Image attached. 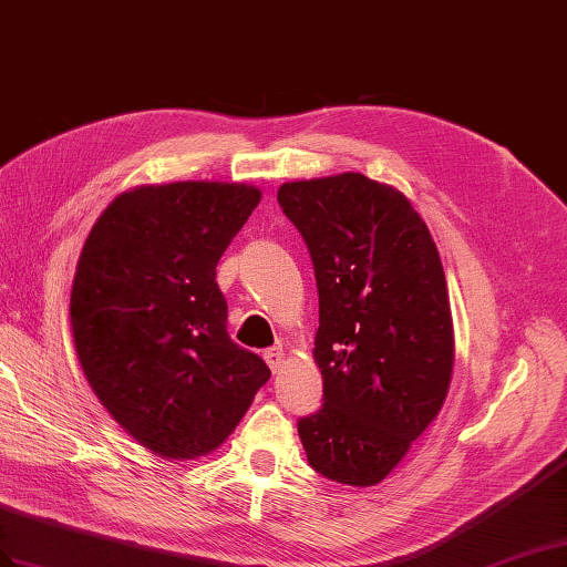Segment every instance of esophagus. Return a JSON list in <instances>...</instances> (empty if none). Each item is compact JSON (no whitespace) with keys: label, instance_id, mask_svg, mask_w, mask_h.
I'll list each match as a JSON object with an SVG mask.
<instances>
[{"label":"esophagus","instance_id":"34e87169","mask_svg":"<svg viewBox=\"0 0 567 567\" xmlns=\"http://www.w3.org/2000/svg\"><path fill=\"white\" fill-rule=\"evenodd\" d=\"M264 357H266V361H268V367H270L272 373H278V371L282 369V364H285V350H282V344L270 347V350H266Z\"/></svg>","mask_w":567,"mask_h":567}]
</instances>
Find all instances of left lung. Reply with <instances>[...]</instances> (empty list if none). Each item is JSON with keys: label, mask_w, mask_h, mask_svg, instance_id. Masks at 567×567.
I'll use <instances>...</instances> for the list:
<instances>
[{"label": "left lung", "mask_w": 567, "mask_h": 567, "mask_svg": "<svg viewBox=\"0 0 567 567\" xmlns=\"http://www.w3.org/2000/svg\"><path fill=\"white\" fill-rule=\"evenodd\" d=\"M316 270L323 408L299 419L311 467L375 486L439 416L455 332L439 249L400 188L359 172L278 188Z\"/></svg>", "instance_id": "1"}]
</instances>
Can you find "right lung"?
Segmentation results:
<instances>
[{
	"mask_svg": "<svg viewBox=\"0 0 567 567\" xmlns=\"http://www.w3.org/2000/svg\"><path fill=\"white\" fill-rule=\"evenodd\" d=\"M254 184H145L97 217L71 287L85 381L136 443L194 460L237 429L266 361L227 336L217 260L260 203Z\"/></svg>",
	"mask_w": 567,
	"mask_h": 567,
	"instance_id": "1",
	"label": "right lung"
}]
</instances>
